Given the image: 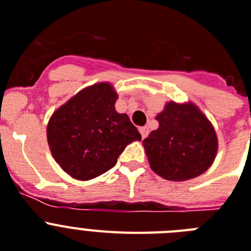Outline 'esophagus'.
<instances>
[{"label": "esophagus", "instance_id": "obj_1", "mask_svg": "<svg viewBox=\"0 0 251 251\" xmlns=\"http://www.w3.org/2000/svg\"><path fill=\"white\" fill-rule=\"evenodd\" d=\"M139 132L141 134V138L145 139L148 136V134H149V128L147 126H141V127H139Z\"/></svg>", "mask_w": 251, "mask_h": 251}]
</instances>
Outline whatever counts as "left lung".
Instances as JSON below:
<instances>
[{
	"label": "left lung",
	"mask_w": 251,
	"mask_h": 251,
	"mask_svg": "<svg viewBox=\"0 0 251 251\" xmlns=\"http://www.w3.org/2000/svg\"><path fill=\"white\" fill-rule=\"evenodd\" d=\"M159 127L143 140L150 168L173 182L193 179L212 165L219 150L215 127L193 102H167Z\"/></svg>",
	"instance_id": "1"
}]
</instances>
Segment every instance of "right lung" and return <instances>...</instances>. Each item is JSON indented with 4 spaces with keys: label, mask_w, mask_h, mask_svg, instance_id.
<instances>
[{
    "label": "right lung",
    "mask_w": 251,
    "mask_h": 251,
    "mask_svg": "<svg viewBox=\"0 0 251 251\" xmlns=\"http://www.w3.org/2000/svg\"><path fill=\"white\" fill-rule=\"evenodd\" d=\"M110 82L86 87L56 108L47 138L55 162L72 178L89 180L106 173L128 144L141 140L126 113L115 110Z\"/></svg>",
    "instance_id": "add662e5"
}]
</instances>
